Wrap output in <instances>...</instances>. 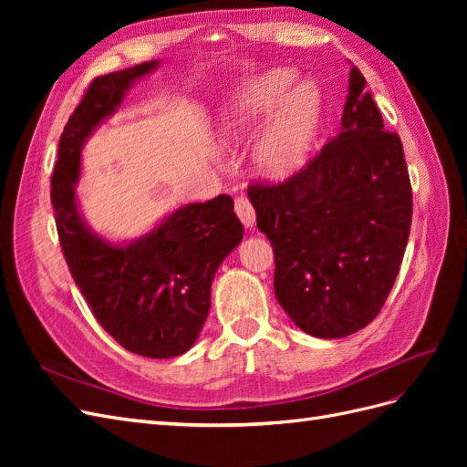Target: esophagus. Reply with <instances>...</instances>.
Returning <instances> with one entry per match:
<instances>
[{
    "instance_id": "esophagus-1",
    "label": "esophagus",
    "mask_w": 467,
    "mask_h": 467,
    "mask_svg": "<svg viewBox=\"0 0 467 467\" xmlns=\"http://www.w3.org/2000/svg\"><path fill=\"white\" fill-rule=\"evenodd\" d=\"M234 208H235V214L239 216V220L244 222L245 228H253V223H255V208H253L247 196H237L234 202Z\"/></svg>"
}]
</instances>
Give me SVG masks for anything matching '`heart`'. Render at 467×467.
Wrapping results in <instances>:
<instances>
[{"label": "heart", "mask_w": 467, "mask_h": 467, "mask_svg": "<svg viewBox=\"0 0 467 467\" xmlns=\"http://www.w3.org/2000/svg\"><path fill=\"white\" fill-rule=\"evenodd\" d=\"M292 81L290 69H273L253 79L239 97L228 126L230 136L242 138L277 110L253 148L257 167L271 177H285L304 161L316 130L317 99L306 88L288 97Z\"/></svg>", "instance_id": "obj_1"}]
</instances>
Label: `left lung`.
<instances>
[{"label":"left lung","mask_w":467,"mask_h":467,"mask_svg":"<svg viewBox=\"0 0 467 467\" xmlns=\"http://www.w3.org/2000/svg\"><path fill=\"white\" fill-rule=\"evenodd\" d=\"M358 67L350 69L341 132L280 182L253 181L257 228L275 251V294L298 327L338 338L386 304L411 232L413 194L400 136Z\"/></svg>","instance_id":"8db88e82"}]
</instances>
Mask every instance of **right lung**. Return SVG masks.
Instances as JSON below:
<instances>
[{
	"label": "right lung",
	"instance_id": "add662e5",
	"mask_svg": "<svg viewBox=\"0 0 467 467\" xmlns=\"http://www.w3.org/2000/svg\"><path fill=\"white\" fill-rule=\"evenodd\" d=\"M155 66L144 62L89 83L60 136L50 201L69 273L95 319L134 355L171 358L194 345L210 309L212 280L244 239L232 196L182 206L146 237L112 245L83 223L74 192L86 138Z\"/></svg>",
	"mask_w": 467,
	"mask_h": 467
}]
</instances>
